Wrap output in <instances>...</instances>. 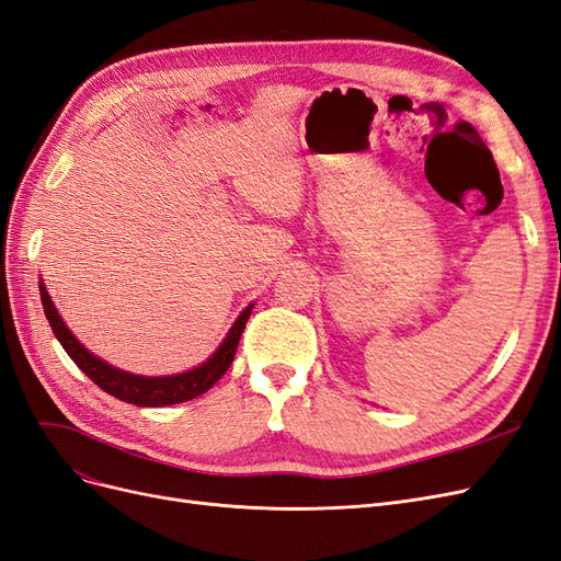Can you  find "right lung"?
<instances>
[{
	"mask_svg": "<svg viewBox=\"0 0 561 561\" xmlns=\"http://www.w3.org/2000/svg\"><path fill=\"white\" fill-rule=\"evenodd\" d=\"M39 295H42V307H44L48 325H50V330H54L60 346L75 360V365L93 383L103 388L105 393H110L118 400H124V402L138 404V407L178 404V402L194 400V398L206 393L208 388H213L219 379L225 377V371L233 363L236 348H239L241 334L245 330V322H248L250 311H252V307H248L239 316V320L233 322V328L229 330L222 346H219L213 353V358L208 363H203L201 367H196L192 371H182V375H175V377H135V375H128V371H122V369L107 365L105 360L95 358L93 353H89L77 342L75 334L67 330L62 318L58 316L54 301H50V297L46 293L44 283L39 285Z\"/></svg>",
	"mask_w": 561,
	"mask_h": 561,
	"instance_id": "add662e5",
	"label": "right lung"
}]
</instances>
